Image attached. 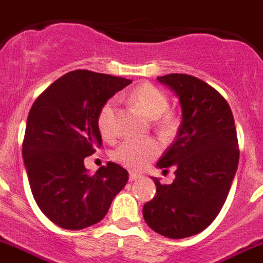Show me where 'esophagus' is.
<instances>
[{
  "instance_id": "esophagus-1",
  "label": "esophagus",
  "mask_w": 263,
  "mask_h": 263,
  "mask_svg": "<svg viewBox=\"0 0 263 263\" xmlns=\"http://www.w3.org/2000/svg\"><path fill=\"white\" fill-rule=\"evenodd\" d=\"M140 178V175H138V174H134V172H131V174H129V180H136V179H139Z\"/></svg>"
}]
</instances>
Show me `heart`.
I'll return each mask as SVG.
<instances>
[{
  "label": "heart",
  "mask_w": 263,
  "mask_h": 263,
  "mask_svg": "<svg viewBox=\"0 0 263 263\" xmlns=\"http://www.w3.org/2000/svg\"><path fill=\"white\" fill-rule=\"evenodd\" d=\"M129 99L134 105L139 107L152 120L158 118L157 125L160 129L168 131L174 125V118L167 111L170 99L167 93L150 83L140 84L129 93ZM116 113L117 100H106L98 113V128L103 138L113 139L117 134L116 128ZM160 153V145L153 139H127L121 142L114 149L113 158L117 163L123 164L129 170H140Z\"/></svg>",
  "instance_id": "heart-1"
}]
</instances>
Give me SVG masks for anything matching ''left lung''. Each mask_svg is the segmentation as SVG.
Returning <instances> with one entry per match:
<instances>
[{"label":"left lung","instance_id":"obj_1","mask_svg":"<svg viewBox=\"0 0 263 263\" xmlns=\"http://www.w3.org/2000/svg\"><path fill=\"white\" fill-rule=\"evenodd\" d=\"M179 98L182 124L157 167H175L171 185L154 179L156 196L143 205L146 223L168 238L203 232L223 207L238 165V140L229 103L189 74L157 77Z\"/></svg>","mask_w":263,"mask_h":263}]
</instances>
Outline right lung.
Listing matches in <instances>:
<instances>
[{
  "label": "right lung",
  "mask_w": 263,
  "mask_h": 263,
  "mask_svg": "<svg viewBox=\"0 0 263 263\" xmlns=\"http://www.w3.org/2000/svg\"><path fill=\"white\" fill-rule=\"evenodd\" d=\"M131 83L74 70L52 83L30 109L22 156L31 193L45 216L63 229L100 222L128 182L127 170L111 161L89 175L84 158L102 145L100 107Z\"/></svg>",
  "instance_id": "obj_1"
}]
</instances>
